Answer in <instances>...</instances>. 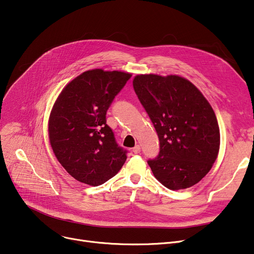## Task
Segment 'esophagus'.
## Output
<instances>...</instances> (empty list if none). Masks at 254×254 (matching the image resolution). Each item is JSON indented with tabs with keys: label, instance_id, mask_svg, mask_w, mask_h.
I'll use <instances>...</instances> for the list:
<instances>
[{
	"label": "esophagus",
	"instance_id": "1",
	"mask_svg": "<svg viewBox=\"0 0 254 254\" xmlns=\"http://www.w3.org/2000/svg\"><path fill=\"white\" fill-rule=\"evenodd\" d=\"M132 152L134 153H136V154H138V153H140V151H141V147H140V145H136L134 148H132V150H131Z\"/></svg>",
	"mask_w": 254,
	"mask_h": 254
}]
</instances>
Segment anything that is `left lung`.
Wrapping results in <instances>:
<instances>
[{
	"label": "left lung",
	"mask_w": 254,
	"mask_h": 254,
	"mask_svg": "<svg viewBox=\"0 0 254 254\" xmlns=\"http://www.w3.org/2000/svg\"><path fill=\"white\" fill-rule=\"evenodd\" d=\"M136 95L159 140V153L147 162L167 189H189L216 161L220 132L211 105L190 81L177 75H137Z\"/></svg>",
	"instance_id": "left-lung-1"
}]
</instances>
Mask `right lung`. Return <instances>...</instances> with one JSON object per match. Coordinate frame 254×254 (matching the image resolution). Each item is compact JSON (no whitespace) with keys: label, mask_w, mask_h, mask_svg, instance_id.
Wrapping results in <instances>:
<instances>
[{"label":"right lung","mask_w":254,"mask_h":254,"mask_svg":"<svg viewBox=\"0 0 254 254\" xmlns=\"http://www.w3.org/2000/svg\"><path fill=\"white\" fill-rule=\"evenodd\" d=\"M130 77L118 71H86L63 89L53 105L48 123L51 147L79 182L101 185L126 162L127 151L116 143L106 114Z\"/></svg>","instance_id":"add662e5"}]
</instances>
